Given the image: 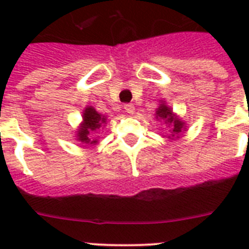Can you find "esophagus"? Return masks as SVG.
Wrapping results in <instances>:
<instances>
[{"label":"esophagus","mask_w":249,"mask_h":249,"mask_svg":"<svg viewBox=\"0 0 249 249\" xmlns=\"http://www.w3.org/2000/svg\"><path fill=\"white\" fill-rule=\"evenodd\" d=\"M124 111L129 114L135 113V106L132 105V103H126V105H124Z\"/></svg>","instance_id":"esophagus-1"}]
</instances>
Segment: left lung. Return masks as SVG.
Returning <instances> with one entry per match:
<instances>
[{
    "label": "left lung",
    "mask_w": 249,
    "mask_h": 249,
    "mask_svg": "<svg viewBox=\"0 0 249 249\" xmlns=\"http://www.w3.org/2000/svg\"><path fill=\"white\" fill-rule=\"evenodd\" d=\"M156 118H160V120H162V121H166V123H168V124H171V126H172V129H171V135L168 136L169 138L171 137H173L171 140L179 137V135H181L182 132L186 129V126H184L183 121L179 120V118H178L177 116L173 113L172 109H171V107H168V106H167L164 102L160 103V107H158L157 111H156Z\"/></svg>",
    "instance_id": "obj_1"
}]
</instances>
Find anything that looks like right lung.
Masks as SVG:
<instances>
[{"label": "right lung", "mask_w": 249, "mask_h": 249, "mask_svg": "<svg viewBox=\"0 0 249 249\" xmlns=\"http://www.w3.org/2000/svg\"><path fill=\"white\" fill-rule=\"evenodd\" d=\"M82 117L83 121L77 131V140L86 144H97L98 140L93 137V133L105 126L107 118L98 113L92 106L86 107Z\"/></svg>", "instance_id": "obj_1"}]
</instances>
